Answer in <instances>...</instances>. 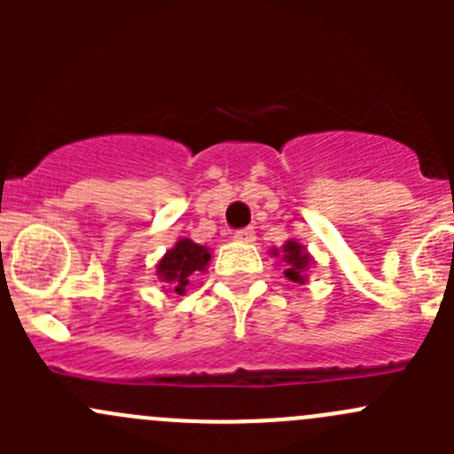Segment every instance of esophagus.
<instances>
[{
    "mask_svg": "<svg viewBox=\"0 0 454 454\" xmlns=\"http://www.w3.org/2000/svg\"><path fill=\"white\" fill-rule=\"evenodd\" d=\"M235 241H244V244H250L254 241V231L253 228H244V231L235 232Z\"/></svg>",
    "mask_w": 454,
    "mask_h": 454,
    "instance_id": "34e87169",
    "label": "esophagus"
}]
</instances>
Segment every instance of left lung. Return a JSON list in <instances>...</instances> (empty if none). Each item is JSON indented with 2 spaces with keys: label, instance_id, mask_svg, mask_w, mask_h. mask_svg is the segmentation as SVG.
<instances>
[{
  "label": "left lung",
  "instance_id": "left-lung-1",
  "mask_svg": "<svg viewBox=\"0 0 454 454\" xmlns=\"http://www.w3.org/2000/svg\"><path fill=\"white\" fill-rule=\"evenodd\" d=\"M272 254L281 256V261L286 263L283 274H286L290 281L301 283V286L308 281V270L312 268L314 259H312V254L308 253V248H305V246H301L299 241H294V239H287L286 244H283V248L281 250L274 248Z\"/></svg>",
  "mask_w": 454,
  "mask_h": 454
}]
</instances>
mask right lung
Here are the masks:
<instances>
[{
    "label": "right lung",
    "instance_id": "obj_1",
    "mask_svg": "<svg viewBox=\"0 0 454 454\" xmlns=\"http://www.w3.org/2000/svg\"><path fill=\"white\" fill-rule=\"evenodd\" d=\"M208 261L210 253L206 246H200L193 239L182 237L158 261V265H155V277L164 283L162 287H168L176 294H184L186 286H189V278L195 272H204Z\"/></svg>",
    "mask_w": 454,
    "mask_h": 454
}]
</instances>
